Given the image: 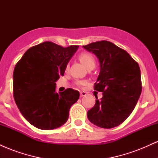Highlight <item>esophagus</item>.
<instances>
[{"instance_id": "34e87169", "label": "esophagus", "mask_w": 158, "mask_h": 158, "mask_svg": "<svg viewBox=\"0 0 158 158\" xmlns=\"http://www.w3.org/2000/svg\"><path fill=\"white\" fill-rule=\"evenodd\" d=\"M86 92H85V91H81L80 92V97H85V96H86Z\"/></svg>"}]
</instances>
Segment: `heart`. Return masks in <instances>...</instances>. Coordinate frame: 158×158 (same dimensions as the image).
<instances>
[{"label": "heart", "instance_id": "obj_1", "mask_svg": "<svg viewBox=\"0 0 158 158\" xmlns=\"http://www.w3.org/2000/svg\"><path fill=\"white\" fill-rule=\"evenodd\" d=\"M79 59L88 69L90 68H94V67H95L96 59L95 58H94V56L92 55L91 53H90V52H82V53H81L80 55L79 56ZM68 64H67L66 67H65V70H68ZM76 83H77L78 86H83V85L86 84V81H77Z\"/></svg>", "mask_w": 158, "mask_h": 158}]
</instances>
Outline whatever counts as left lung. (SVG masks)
Returning <instances> with one entry per match:
<instances>
[{"label":"left lung","instance_id":"8db88e82","mask_svg":"<svg viewBox=\"0 0 158 158\" xmlns=\"http://www.w3.org/2000/svg\"><path fill=\"white\" fill-rule=\"evenodd\" d=\"M99 59L100 72L94 90L102 92L87 115L90 123L104 128L118 126L135 108L141 91L138 63L123 49L108 41L83 46Z\"/></svg>","mask_w":158,"mask_h":158}]
</instances>
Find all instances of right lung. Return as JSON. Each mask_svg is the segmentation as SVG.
Wrapping results in <instances>:
<instances>
[{
    "mask_svg": "<svg viewBox=\"0 0 158 158\" xmlns=\"http://www.w3.org/2000/svg\"><path fill=\"white\" fill-rule=\"evenodd\" d=\"M79 46L63 48L45 41L25 52L13 73V97L23 117L42 130L59 128L68 120L79 92L68 88L56 93V81Z\"/></svg>",
    "mask_w": 158,
    "mask_h": 158,
    "instance_id": "right-lung-1",
    "label": "right lung"
}]
</instances>
